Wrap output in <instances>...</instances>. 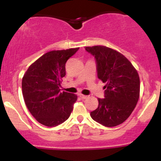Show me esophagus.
Instances as JSON below:
<instances>
[{"label":"esophagus","instance_id":"34e87169","mask_svg":"<svg viewBox=\"0 0 161 161\" xmlns=\"http://www.w3.org/2000/svg\"><path fill=\"white\" fill-rule=\"evenodd\" d=\"M79 97H81L82 99H87L88 98V96H85V95H82V94H79Z\"/></svg>","mask_w":161,"mask_h":161}]
</instances>
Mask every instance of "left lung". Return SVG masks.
Returning a JSON list of instances; mask_svg holds the SVG:
<instances>
[{"mask_svg": "<svg viewBox=\"0 0 161 161\" xmlns=\"http://www.w3.org/2000/svg\"><path fill=\"white\" fill-rule=\"evenodd\" d=\"M97 61V76L106 83L103 99L90 112L94 121L106 127L124 122L132 113L139 98L140 81L137 71L122 53L105 46L86 47Z\"/></svg>", "mask_w": 161, "mask_h": 161, "instance_id": "1", "label": "left lung"}]
</instances>
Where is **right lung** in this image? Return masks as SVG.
<instances>
[{
    "label": "right lung",
    "instance_id": "obj_1",
    "mask_svg": "<svg viewBox=\"0 0 161 161\" xmlns=\"http://www.w3.org/2000/svg\"><path fill=\"white\" fill-rule=\"evenodd\" d=\"M79 47L52 50L32 63L24 74L22 95L27 108L38 122L54 127L70 116L77 95L61 92L65 64Z\"/></svg>",
    "mask_w": 161,
    "mask_h": 161
}]
</instances>
